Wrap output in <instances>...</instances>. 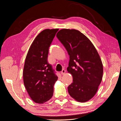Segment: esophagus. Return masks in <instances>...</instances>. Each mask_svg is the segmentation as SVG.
<instances>
[{
  "instance_id": "obj_1",
  "label": "esophagus",
  "mask_w": 121,
  "mask_h": 121,
  "mask_svg": "<svg viewBox=\"0 0 121 121\" xmlns=\"http://www.w3.org/2000/svg\"><path fill=\"white\" fill-rule=\"evenodd\" d=\"M65 73V69H63V70H62V71L60 72V73H61V75H64Z\"/></svg>"
}]
</instances>
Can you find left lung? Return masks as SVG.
Here are the masks:
<instances>
[{
  "label": "left lung",
  "mask_w": 121,
  "mask_h": 121,
  "mask_svg": "<svg viewBox=\"0 0 121 121\" xmlns=\"http://www.w3.org/2000/svg\"><path fill=\"white\" fill-rule=\"evenodd\" d=\"M56 37L69 56L67 71L73 79L68 87L69 94L79 102L89 100L96 94L103 75L96 48L85 35L75 29H61Z\"/></svg>",
  "instance_id": "1"
}]
</instances>
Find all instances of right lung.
Segmentation results:
<instances>
[{"label":"right lung","instance_id":"obj_1","mask_svg":"<svg viewBox=\"0 0 121 121\" xmlns=\"http://www.w3.org/2000/svg\"><path fill=\"white\" fill-rule=\"evenodd\" d=\"M58 29H45L37 36L26 57L24 83L32 99L43 104L53 93L54 84L58 79L52 65L47 61L49 48Z\"/></svg>","mask_w":121,"mask_h":121}]
</instances>
